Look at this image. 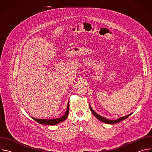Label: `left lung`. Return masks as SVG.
<instances>
[{
  "instance_id": "obj_1",
  "label": "left lung",
  "mask_w": 152,
  "mask_h": 152,
  "mask_svg": "<svg viewBox=\"0 0 152 152\" xmlns=\"http://www.w3.org/2000/svg\"><path fill=\"white\" fill-rule=\"evenodd\" d=\"M90 110H91V111L92 112L93 114L98 120H99L100 121H102V122H103V123H107V124H115V123H118V122H120V121H122V120H124L126 119L127 118H128L130 115H131L132 114V113H131V114H129V115H126V116L120 117V118H118V119H117V120H108V119H107V118H105L104 117H103L102 116H100V115H99V114H97L95 111H94V110L92 109L91 106H90Z\"/></svg>"
}]
</instances>
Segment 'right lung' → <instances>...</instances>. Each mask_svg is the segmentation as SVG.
<instances>
[{"mask_svg": "<svg viewBox=\"0 0 152 152\" xmlns=\"http://www.w3.org/2000/svg\"><path fill=\"white\" fill-rule=\"evenodd\" d=\"M69 101L68 102V104H67V110L66 111V113L65 114L60 117V118H55V119H37L35 118L34 117L32 118L35 120L37 122H38V123L41 124H48V125H55L57 124L64 120H66L67 117H68L69 115Z\"/></svg>", "mask_w": 152, "mask_h": 152, "instance_id": "obj_1", "label": "right lung"}]
</instances>
